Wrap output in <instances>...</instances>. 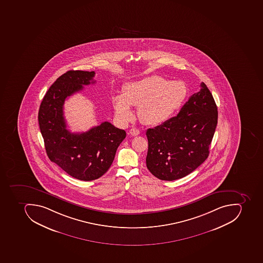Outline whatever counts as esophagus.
Returning a JSON list of instances; mask_svg holds the SVG:
<instances>
[{"mask_svg":"<svg viewBox=\"0 0 263 263\" xmlns=\"http://www.w3.org/2000/svg\"><path fill=\"white\" fill-rule=\"evenodd\" d=\"M129 134H130L132 136H138V135L140 134V131L138 130V128H131L130 129H129Z\"/></svg>","mask_w":263,"mask_h":263,"instance_id":"esophagus-1","label":"esophagus"}]
</instances>
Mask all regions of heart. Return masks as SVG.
I'll return each instance as SVG.
<instances>
[{"label": "heart", "mask_w": 263, "mask_h": 263, "mask_svg": "<svg viewBox=\"0 0 263 263\" xmlns=\"http://www.w3.org/2000/svg\"><path fill=\"white\" fill-rule=\"evenodd\" d=\"M187 92L182 81L151 76L127 83L123 88V95L113 96L112 105L116 116L122 122L132 119L133 105L138 106V114L142 122L157 125L167 121L179 110Z\"/></svg>", "instance_id": "b5f03b06"}]
</instances>
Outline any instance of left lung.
<instances>
[{"instance_id":"left-lung-1","label":"left lung","mask_w":263,"mask_h":263,"mask_svg":"<svg viewBox=\"0 0 263 263\" xmlns=\"http://www.w3.org/2000/svg\"><path fill=\"white\" fill-rule=\"evenodd\" d=\"M176 117L148 128L146 167L160 180L174 181L188 175L208 158L217 124V107L202 82Z\"/></svg>"}]
</instances>
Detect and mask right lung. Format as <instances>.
<instances>
[{"mask_svg":"<svg viewBox=\"0 0 263 263\" xmlns=\"http://www.w3.org/2000/svg\"><path fill=\"white\" fill-rule=\"evenodd\" d=\"M95 71H68L56 80L44 96L39 112L40 129L46 153L71 177L81 181L100 178L112 164L126 132L105 121L87 132L75 134L67 128L63 116L66 99L95 83Z\"/></svg>","mask_w":263,"mask_h":263,"instance_id":"obj_1","label":"right lung"}]
</instances>
